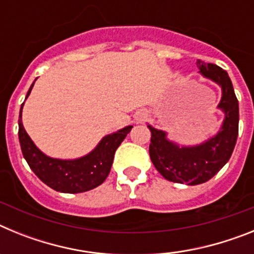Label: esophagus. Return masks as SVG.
Masks as SVG:
<instances>
[{
	"label": "esophagus",
	"mask_w": 254,
	"mask_h": 254,
	"mask_svg": "<svg viewBox=\"0 0 254 254\" xmlns=\"http://www.w3.org/2000/svg\"><path fill=\"white\" fill-rule=\"evenodd\" d=\"M146 112H143V111H140V112H137V113H136V116H134V121H136V122L137 123H141V122H143V121L146 120Z\"/></svg>",
	"instance_id": "34e87169"
}]
</instances>
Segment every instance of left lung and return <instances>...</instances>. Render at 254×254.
<instances>
[{
	"label": "left lung",
	"instance_id": "obj_1",
	"mask_svg": "<svg viewBox=\"0 0 254 254\" xmlns=\"http://www.w3.org/2000/svg\"><path fill=\"white\" fill-rule=\"evenodd\" d=\"M196 64L203 77L221 87V100L217 108L225 117L219 132L199 145L181 146L168 140L167 132L147 126L151 131L150 158L156 170L168 181L188 186L205 183L228 163L237 142L239 126V105L228 72L201 60H197Z\"/></svg>",
	"mask_w": 254,
	"mask_h": 254
}]
</instances>
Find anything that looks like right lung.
Instances as JSON below:
<instances>
[{"instance_id":"add662e5","label":"right lung","mask_w":254,"mask_h":254,"mask_svg":"<svg viewBox=\"0 0 254 254\" xmlns=\"http://www.w3.org/2000/svg\"><path fill=\"white\" fill-rule=\"evenodd\" d=\"M33 86L34 82L31 84L26 98ZM22 107L24 103L20 108L19 116V141L22 155L40 181L48 187L64 193H81L102 185L111 172L114 152L132 128V126H127L114 133L107 134L93 151L82 158L62 160L47 156L35 146L22 126Z\"/></svg>"}]
</instances>
